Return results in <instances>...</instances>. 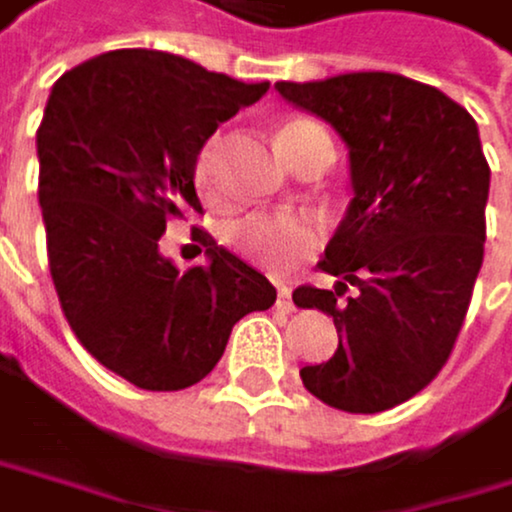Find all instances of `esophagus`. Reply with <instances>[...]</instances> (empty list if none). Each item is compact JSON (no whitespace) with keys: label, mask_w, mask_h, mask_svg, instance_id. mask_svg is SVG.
<instances>
[{"label":"esophagus","mask_w":512,"mask_h":512,"mask_svg":"<svg viewBox=\"0 0 512 512\" xmlns=\"http://www.w3.org/2000/svg\"><path fill=\"white\" fill-rule=\"evenodd\" d=\"M276 307H279V310H294L291 288H288V285H279V291H276Z\"/></svg>","instance_id":"esophagus-1"}]
</instances>
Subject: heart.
<instances>
[{
  "label": "heart",
  "mask_w": 512,
  "mask_h": 512,
  "mask_svg": "<svg viewBox=\"0 0 512 512\" xmlns=\"http://www.w3.org/2000/svg\"><path fill=\"white\" fill-rule=\"evenodd\" d=\"M319 125L307 119L282 122L276 131V147L291 165L294 150L301 137ZM218 156H221V137L214 134L211 141L196 156V184L202 193H214V178H218ZM224 242L239 258L258 264L270 273H285L307 254H313L322 242V227L310 214H273V211H251L245 218H236L224 227Z\"/></svg>",
  "instance_id": "heart-1"
}]
</instances>
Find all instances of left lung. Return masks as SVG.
Returning a JSON list of instances; mask_svg holds the SVG:
<instances>
[{"label": "left lung", "instance_id": "8db88e82", "mask_svg": "<svg viewBox=\"0 0 512 512\" xmlns=\"http://www.w3.org/2000/svg\"><path fill=\"white\" fill-rule=\"evenodd\" d=\"M276 91L338 131L353 190L319 261L338 282L291 294L338 328L334 356L304 365L301 381L331 408L375 415L436 378L467 316L491 181L479 128L439 88L396 73L276 82ZM347 284L357 294L344 302Z\"/></svg>", "mask_w": 512, "mask_h": 512}]
</instances>
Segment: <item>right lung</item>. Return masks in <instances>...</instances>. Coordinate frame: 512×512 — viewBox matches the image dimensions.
<instances>
[{"label": "right lung", "mask_w": 512, "mask_h": 512, "mask_svg": "<svg viewBox=\"0 0 512 512\" xmlns=\"http://www.w3.org/2000/svg\"><path fill=\"white\" fill-rule=\"evenodd\" d=\"M270 82H239L181 54L119 48L54 82L42 125L39 205L48 267L82 347L141 390L199 384L233 325L270 310L276 288L211 236L181 273L165 221L202 211L196 156Z\"/></svg>", "instance_id": "1"}]
</instances>
